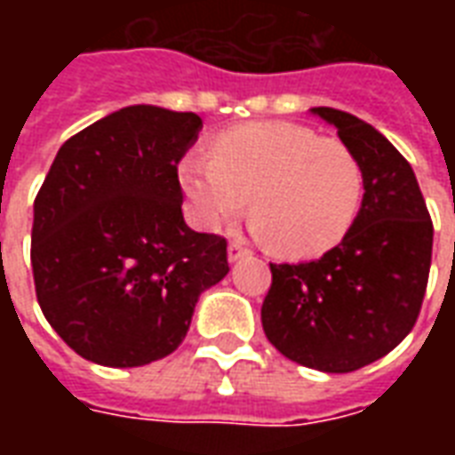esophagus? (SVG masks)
Listing matches in <instances>:
<instances>
[{"label": "esophagus", "instance_id": "obj_1", "mask_svg": "<svg viewBox=\"0 0 455 455\" xmlns=\"http://www.w3.org/2000/svg\"><path fill=\"white\" fill-rule=\"evenodd\" d=\"M248 253H251V251H248L243 241H231V243H228V260H231V263L238 260V258L248 256Z\"/></svg>", "mask_w": 455, "mask_h": 455}]
</instances>
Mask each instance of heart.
Wrapping results in <instances>:
<instances>
[{"instance_id":"b5f03b06","label":"heart","mask_w":455,"mask_h":455,"mask_svg":"<svg viewBox=\"0 0 455 455\" xmlns=\"http://www.w3.org/2000/svg\"><path fill=\"white\" fill-rule=\"evenodd\" d=\"M180 185L202 228L236 219L246 202L260 236L290 258L322 256L361 212L363 168L336 139L287 121H256L212 140V158L180 160Z\"/></svg>"}]
</instances>
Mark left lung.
Instances as JSON below:
<instances>
[{
  "label": "left lung",
  "mask_w": 455,
  "mask_h": 455,
  "mask_svg": "<svg viewBox=\"0 0 455 455\" xmlns=\"http://www.w3.org/2000/svg\"><path fill=\"white\" fill-rule=\"evenodd\" d=\"M363 168L361 212L339 246L309 263H270L260 322L290 361L351 372L410 334L429 283L434 224L414 170L390 140L353 114L315 107Z\"/></svg>",
  "instance_id": "1"
}]
</instances>
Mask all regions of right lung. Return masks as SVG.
<instances>
[{"instance_id": "obj_1", "label": "right lung", "mask_w": 455, "mask_h": 455, "mask_svg": "<svg viewBox=\"0 0 455 455\" xmlns=\"http://www.w3.org/2000/svg\"><path fill=\"white\" fill-rule=\"evenodd\" d=\"M202 119L136 104L58 150L34 202L38 305L77 355L136 368L178 348L199 295L228 273L227 238L182 219L178 163Z\"/></svg>"}]
</instances>
